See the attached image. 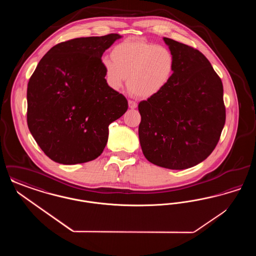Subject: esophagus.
<instances>
[{
	"mask_svg": "<svg viewBox=\"0 0 256 256\" xmlns=\"http://www.w3.org/2000/svg\"><path fill=\"white\" fill-rule=\"evenodd\" d=\"M128 108H132V110H134V108H137V104L134 100H128Z\"/></svg>",
	"mask_w": 256,
	"mask_h": 256,
	"instance_id": "1",
	"label": "esophagus"
}]
</instances>
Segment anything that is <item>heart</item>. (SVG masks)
I'll list each match as a JSON object with an SVG mask.
<instances>
[{
    "instance_id": "1",
    "label": "heart",
    "mask_w": 256,
    "mask_h": 256,
    "mask_svg": "<svg viewBox=\"0 0 256 256\" xmlns=\"http://www.w3.org/2000/svg\"><path fill=\"white\" fill-rule=\"evenodd\" d=\"M108 84L122 88L128 78L132 93L141 98L159 94L169 84L174 68L170 50L144 40L126 39L115 45L111 58L102 61Z\"/></svg>"
}]
</instances>
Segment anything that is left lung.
<instances>
[{
    "mask_svg": "<svg viewBox=\"0 0 256 256\" xmlns=\"http://www.w3.org/2000/svg\"><path fill=\"white\" fill-rule=\"evenodd\" d=\"M163 40L174 58V73L159 94L138 104L139 140L150 163L184 170L206 159L219 142L226 122L224 88L200 50Z\"/></svg>",
    "mask_w": 256,
    "mask_h": 256,
    "instance_id": "left-lung-1",
    "label": "left lung"
}]
</instances>
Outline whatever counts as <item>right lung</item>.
Segmentation results:
<instances>
[{"label": "right lung", "instance_id": "obj_1", "mask_svg": "<svg viewBox=\"0 0 256 256\" xmlns=\"http://www.w3.org/2000/svg\"><path fill=\"white\" fill-rule=\"evenodd\" d=\"M80 37L54 46L28 84V126L54 162L73 165L97 158L108 126L128 110V100L104 78L102 56L119 38Z\"/></svg>", "mask_w": 256, "mask_h": 256}]
</instances>
